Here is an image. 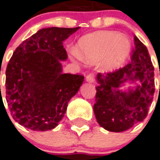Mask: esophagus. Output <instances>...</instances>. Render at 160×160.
<instances>
[{
	"instance_id": "1",
	"label": "esophagus",
	"mask_w": 160,
	"mask_h": 160,
	"mask_svg": "<svg viewBox=\"0 0 160 160\" xmlns=\"http://www.w3.org/2000/svg\"><path fill=\"white\" fill-rule=\"evenodd\" d=\"M86 80L89 83L94 82V75L93 73H89L88 76H86Z\"/></svg>"
}]
</instances>
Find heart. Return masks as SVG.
<instances>
[{
	"label": "heart",
	"mask_w": 160,
	"mask_h": 160,
	"mask_svg": "<svg viewBox=\"0 0 160 160\" xmlns=\"http://www.w3.org/2000/svg\"><path fill=\"white\" fill-rule=\"evenodd\" d=\"M131 49L127 38L115 32L104 31L83 37L78 43V51L71 54L79 61H95L103 57L102 66L105 69H114L122 64Z\"/></svg>",
	"instance_id": "heart-1"
}]
</instances>
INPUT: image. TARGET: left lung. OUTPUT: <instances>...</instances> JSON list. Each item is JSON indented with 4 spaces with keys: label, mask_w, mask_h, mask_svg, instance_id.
Returning a JSON list of instances; mask_svg holds the SVG:
<instances>
[{
    "label": "left lung",
    "mask_w": 160,
    "mask_h": 160,
    "mask_svg": "<svg viewBox=\"0 0 160 160\" xmlns=\"http://www.w3.org/2000/svg\"><path fill=\"white\" fill-rule=\"evenodd\" d=\"M132 62L107 75H97L95 103L97 122L105 130L113 132L127 131L146 118L154 93V73L147 48L134 37ZM140 84L127 92L119 88L125 82Z\"/></svg>",
    "instance_id": "8db88e82"
}]
</instances>
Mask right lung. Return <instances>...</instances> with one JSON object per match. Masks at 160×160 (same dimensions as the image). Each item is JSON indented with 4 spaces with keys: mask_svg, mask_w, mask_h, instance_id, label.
<instances>
[{
    "mask_svg": "<svg viewBox=\"0 0 160 160\" xmlns=\"http://www.w3.org/2000/svg\"><path fill=\"white\" fill-rule=\"evenodd\" d=\"M79 28H42L15 49L6 67V93L19 124L45 132L63 118L84 81L83 76L62 74L61 63L67 59L63 41Z\"/></svg>",
    "mask_w": 160,
    "mask_h": 160,
    "instance_id": "obj_1",
    "label": "right lung"
}]
</instances>
